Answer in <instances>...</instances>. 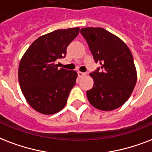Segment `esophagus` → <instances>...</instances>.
<instances>
[{
    "label": "esophagus",
    "mask_w": 152,
    "mask_h": 152,
    "mask_svg": "<svg viewBox=\"0 0 152 152\" xmlns=\"http://www.w3.org/2000/svg\"><path fill=\"white\" fill-rule=\"evenodd\" d=\"M86 75V73L81 72V71H78V72H77V75H78V77H79L80 78H81V77H84Z\"/></svg>",
    "instance_id": "obj_1"
}]
</instances>
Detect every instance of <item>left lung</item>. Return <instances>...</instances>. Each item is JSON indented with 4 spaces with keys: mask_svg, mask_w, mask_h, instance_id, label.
I'll return each mask as SVG.
<instances>
[{
    "mask_svg": "<svg viewBox=\"0 0 152 152\" xmlns=\"http://www.w3.org/2000/svg\"><path fill=\"white\" fill-rule=\"evenodd\" d=\"M81 34L95 62L101 64V70L89 74L94 86L87 90V98L100 110L117 109L129 100L137 81L131 50L119 37L102 28H83Z\"/></svg>",
    "mask_w": 152,
    "mask_h": 152,
    "instance_id": "8db88e82",
    "label": "left lung"
}]
</instances>
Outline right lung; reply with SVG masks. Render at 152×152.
<instances>
[{
  "instance_id": "right-lung-1",
  "label": "right lung",
  "mask_w": 152,
  "mask_h": 152,
  "mask_svg": "<svg viewBox=\"0 0 152 152\" xmlns=\"http://www.w3.org/2000/svg\"><path fill=\"white\" fill-rule=\"evenodd\" d=\"M79 30L59 29L43 35L31 43L21 58L19 83L26 101L36 111L50 115L65 107L77 74L58 68L56 61L65 57L68 45Z\"/></svg>"
}]
</instances>
